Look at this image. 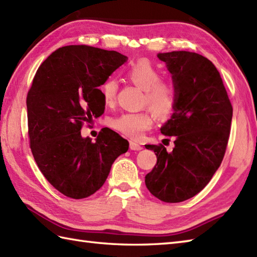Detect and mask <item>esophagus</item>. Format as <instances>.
<instances>
[{
    "label": "esophagus",
    "instance_id": "esophagus-1",
    "mask_svg": "<svg viewBox=\"0 0 257 257\" xmlns=\"http://www.w3.org/2000/svg\"><path fill=\"white\" fill-rule=\"evenodd\" d=\"M130 149H131V150H135V151H139V150H142V147L140 145H138L137 142L131 141L130 142Z\"/></svg>",
    "mask_w": 257,
    "mask_h": 257
}]
</instances>
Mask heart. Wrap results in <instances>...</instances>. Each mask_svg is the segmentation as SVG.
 <instances>
[{
	"label": "heart",
	"mask_w": 257,
	"mask_h": 257,
	"mask_svg": "<svg viewBox=\"0 0 257 257\" xmlns=\"http://www.w3.org/2000/svg\"><path fill=\"white\" fill-rule=\"evenodd\" d=\"M127 79L145 91L143 104L148 105L160 118L169 117L175 107V88L171 82L161 80L160 71L148 60H139L130 65L126 72ZM117 81L108 77L100 86V92L106 104H111L116 98ZM154 117L149 111L124 112L110 121L111 127L131 139H139L146 130L150 129Z\"/></svg>",
	"instance_id": "heart-1"
}]
</instances>
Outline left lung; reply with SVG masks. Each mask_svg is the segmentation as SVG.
<instances>
[{"instance_id": "left-lung-1", "label": "left lung", "mask_w": 257, "mask_h": 257, "mask_svg": "<svg viewBox=\"0 0 257 257\" xmlns=\"http://www.w3.org/2000/svg\"><path fill=\"white\" fill-rule=\"evenodd\" d=\"M175 88L174 112L161 133L174 136V148L146 145L157 164L146 175L150 193L165 202H181L205 188L221 164L228 146L232 105L213 63L189 51L159 53Z\"/></svg>"}]
</instances>
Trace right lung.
I'll return each mask as SVG.
<instances>
[{
  "instance_id": "add662e5",
  "label": "right lung",
  "mask_w": 257,
  "mask_h": 257,
  "mask_svg": "<svg viewBox=\"0 0 257 257\" xmlns=\"http://www.w3.org/2000/svg\"><path fill=\"white\" fill-rule=\"evenodd\" d=\"M117 51L85 45L59 48L40 64L26 99L28 136L40 172L64 196L82 199L103 186L129 143L109 128L96 142L81 129L104 112L100 89L127 61Z\"/></svg>"
}]
</instances>
